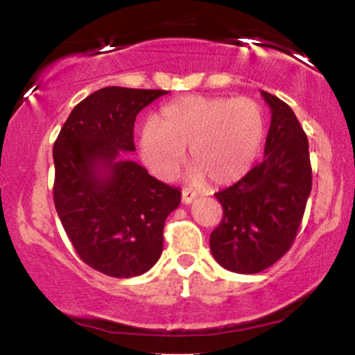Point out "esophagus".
Wrapping results in <instances>:
<instances>
[{"mask_svg": "<svg viewBox=\"0 0 355 355\" xmlns=\"http://www.w3.org/2000/svg\"><path fill=\"white\" fill-rule=\"evenodd\" d=\"M197 198V191H193L191 189H183L182 190V202L185 203V205H190L191 202Z\"/></svg>", "mask_w": 355, "mask_h": 355, "instance_id": "34e87169", "label": "esophagus"}]
</instances>
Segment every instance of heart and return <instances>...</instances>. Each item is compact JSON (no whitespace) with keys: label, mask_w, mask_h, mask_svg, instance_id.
<instances>
[{"label":"heart","mask_w":355,"mask_h":355,"mask_svg":"<svg viewBox=\"0 0 355 355\" xmlns=\"http://www.w3.org/2000/svg\"><path fill=\"white\" fill-rule=\"evenodd\" d=\"M266 118L247 96H183L162 110L140 133V153L157 177L172 180L190 146L189 180L211 178L217 185L240 180L262 150Z\"/></svg>","instance_id":"heart-1"}]
</instances>
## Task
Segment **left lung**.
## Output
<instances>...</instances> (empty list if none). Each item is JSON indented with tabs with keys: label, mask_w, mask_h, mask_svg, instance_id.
Here are the masks:
<instances>
[{
	"label": "left lung",
	"mask_w": 355,
	"mask_h": 355,
	"mask_svg": "<svg viewBox=\"0 0 355 355\" xmlns=\"http://www.w3.org/2000/svg\"><path fill=\"white\" fill-rule=\"evenodd\" d=\"M272 120L266 157L245 177L215 193L223 217L210 250L223 268L259 274L292 247L312 190L309 140L287 103L262 92Z\"/></svg>",
	"instance_id": "8db88e82"
}]
</instances>
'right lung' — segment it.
Returning <instances> with one entry per match:
<instances>
[{
  "mask_svg": "<svg viewBox=\"0 0 355 355\" xmlns=\"http://www.w3.org/2000/svg\"><path fill=\"white\" fill-rule=\"evenodd\" d=\"M165 89L107 87L80 101L55 145L53 200L76 254L101 274H145L164 250L165 220L180 189L165 185L121 152H135L137 115Z\"/></svg>",
  "mask_w": 355,
  "mask_h": 355,
  "instance_id": "add662e5",
  "label": "right lung"
}]
</instances>
